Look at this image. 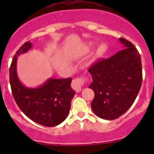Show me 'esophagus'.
<instances>
[{"instance_id":"1","label":"esophagus","mask_w":154,"mask_h":154,"mask_svg":"<svg viewBox=\"0 0 154 154\" xmlns=\"http://www.w3.org/2000/svg\"><path fill=\"white\" fill-rule=\"evenodd\" d=\"M85 80L83 78H76L74 80H73L72 83H71V87L75 90L77 92H79L82 90V87L83 85L84 84Z\"/></svg>"}]
</instances>
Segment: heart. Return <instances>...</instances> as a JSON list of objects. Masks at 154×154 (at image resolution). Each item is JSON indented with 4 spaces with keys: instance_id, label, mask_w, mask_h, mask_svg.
Returning a JSON list of instances; mask_svg holds the SVG:
<instances>
[{
    "instance_id": "b5f03b06",
    "label": "heart",
    "mask_w": 154,
    "mask_h": 154,
    "mask_svg": "<svg viewBox=\"0 0 154 154\" xmlns=\"http://www.w3.org/2000/svg\"><path fill=\"white\" fill-rule=\"evenodd\" d=\"M94 45V43L92 42H91L88 43V47H92ZM106 47L104 44H100V45L98 46V48H97V54H98V55H102V54H103L105 51H106Z\"/></svg>"
}]
</instances>
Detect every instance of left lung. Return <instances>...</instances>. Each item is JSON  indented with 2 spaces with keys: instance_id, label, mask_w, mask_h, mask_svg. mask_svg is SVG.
<instances>
[{
  "instance_id": "left-lung-1",
  "label": "left lung",
  "mask_w": 154,
  "mask_h": 154,
  "mask_svg": "<svg viewBox=\"0 0 154 154\" xmlns=\"http://www.w3.org/2000/svg\"><path fill=\"white\" fill-rule=\"evenodd\" d=\"M124 49L109 59L93 64L88 71L94 91L91 109L97 116L114 120L124 114L136 100L142 82L140 54L128 40L119 38Z\"/></svg>"
}]
</instances>
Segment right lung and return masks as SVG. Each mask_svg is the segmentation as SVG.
Here are the masks:
<instances>
[{"label": "right lung", "mask_w": 154, "mask_h": 154, "mask_svg": "<svg viewBox=\"0 0 154 154\" xmlns=\"http://www.w3.org/2000/svg\"><path fill=\"white\" fill-rule=\"evenodd\" d=\"M32 48L30 42L17 51L10 68L12 95L20 109L30 120L45 127H54L67 118L75 91L71 87L72 79L49 78L41 86L29 88L21 83L17 74V60L21 54Z\"/></svg>", "instance_id": "obj_1"}]
</instances>
